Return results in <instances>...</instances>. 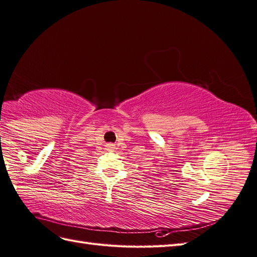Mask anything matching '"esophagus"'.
<instances>
[{"instance_id":"34e87169","label":"esophagus","mask_w":257,"mask_h":257,"mask_svg":"<svg viewBox=\"0 0 257 257\" xmlns=\"http://www.w3.org/2000/svg\"><path fill=\"white\" fill-rule=\"evenodd\" d=\"M114 147H115V146H114L113 144H108V145H107V148H108V150H110V151L114 149Z\"/></svg>"}]
</instances>
